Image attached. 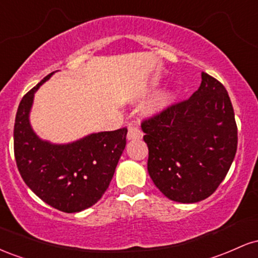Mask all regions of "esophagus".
I'll return each mask as SVG.
<instances>
[{
  "instance_id": "34e87169",
  "label": "esophagus",
  "mask_w": 258,
  "mask_h": 258,
  "mask_svg": "<svg viewBox=\"0 0 258 258\" xmlns=\"http://www.w3.org/2000/svg\"><path fill=\"white\" fill-rule=\"evenodd\" d=\"M142 137H143V133H142L141 130H139V127L130 123L128 133H127V139H128V141H131V139H139Z\"/></svg>"
}]
</instances>
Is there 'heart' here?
Returning a JSON list of instances; mask_svg holds the SVG:
<instances>
[{"label":"heart","instance_id":"b5f03b06","mask_svg":"<svg viewBox=\"0 0 258 258\" xmlns=\"http://www.w3.org/2000/svg\"><path fill=\"white\" fill-rule=\"evenodd\" d=\"M173 100V92L170 90H164L159 92L154 98L144 105V112L146 114H158L166 109Z\"/></svg>","mask_w":258,"mask_h":258}]
</instances>
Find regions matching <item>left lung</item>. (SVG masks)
<instances>
[{"mask_svg":"<svg viewBox=\"0 0 258 258\" xmlns=\"http://www.w3.org/2000/svg\"><path fill=\"white\" fill-rule=\"evenodd\" d=\"M148 172L165 197L191 204L209 198L229 171L238 128L224 86L201 73L193 96L142 122Z\"/></svg>","mask_w":258,"mask_h":258,"instance_id":"1","label":"left lung"}]
</instances>
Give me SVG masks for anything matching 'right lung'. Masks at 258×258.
<instances>
[{
	"label": "right lung",
	"mask_w": 258,
	"mask_h": 258,
	"mask_svg": "<svg viewBox=\"0 0 258 258\" xmlns=\"http://www.w3.org/2000/svg\"><path fill=\"white\" fill-rule=\"evenodd\" d=\"M54 73L23 97L14 122V156L20 176L35 194L59 211L88 209L108 189L126 147L127 128L92 133L68 144H52L29 120L34 94Z\"/></svg>",
	"instance_id": "right-lung-1"
}]
</instances>
